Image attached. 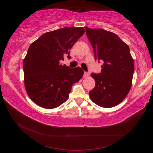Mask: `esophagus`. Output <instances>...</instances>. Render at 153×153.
<instances>
[{
    "instance_id": "1",
    "label": "esophagus",
    "mask_w": 153,
    "mask_h": 153,
    "mask_svg": "<svg viewBox=\"0 0 153 153\" xmlns=\"http://www.w3.org/2000/svg\"><path fill=\"white\" fill-rule=\"evenodd\" d=\"M89 75H90V74H89L88 72H84V74H83V76H84V77H88V76H89Z\"/></svg>"
}]
</instances>
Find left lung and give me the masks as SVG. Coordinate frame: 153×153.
I'll list each match as a JSON object with an SVG mask.
<instances>
[{
	"label": "left lung",
	"mask_w": 153,
	"mask_h": 153,
	"mask_svg": "<svg viewBox=\"0 0 153 153\" xmlns=\"http://www.w3.org/2000/svg\"><path fill=\"white\" fill-rule=\"evenodd\" d=\"M85 33L95 59L103 62L101 72L91 74L95 86L89 95L98 106L113 107L126 97L131 86L134 63L129 48L116 34L104 29L86 27Z\"/></svg>",
	"instance_id": "1"
}]
</instances>
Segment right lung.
<instances>
[{
	"instance_id": "obj_1",
	"label": "right lung",
	"mask_w": 153,
	"mask_h": 153,
	"mask_svg": "<svg viewBox=\"0 0 153 153\" xmlns=\"http://www.w3.org/2000/svg\"><path fill=\"white\" fill-rule=\"evenodd\" d=\"M85 32L83 27H65L44 33L29 47L23 62L24 85L29 97L45 108H54L69 97L72 86L82 78L80 67L60 63Z\"/></svg>"
}]
</instances>
